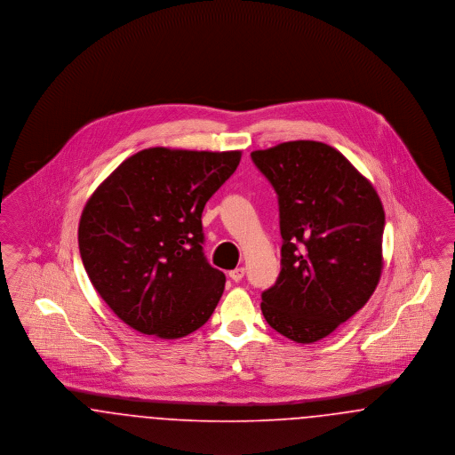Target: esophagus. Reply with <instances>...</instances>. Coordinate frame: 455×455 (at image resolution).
Instances as JSON below:
<instances>
[{"label":"esophagus","instance_id":"34e87169","mask_svg":"<svg viewBox=\"0 0 455 455\" xmlns=\"http://www.w3.org/2000/svg\"><path fill=\"white\" fill-rule=\"evenodd\" d=\"M243 275H245V269H243V267H237V269H234V271L228 273V276H230L234 282H240V280L243 278Z\"/></svg>","mask_w":455,"mask_h":455}]
</instances>
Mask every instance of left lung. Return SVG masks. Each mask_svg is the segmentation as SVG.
<instances>
[{
  "instance_id": "8db88e82",
  "label": "left lung",
  "mask_w": 455,
  "mask_h": 455,
  "mask_svg": "<svg viewBox=\"0 0 455 455\" xmlns=\"http://www.w3.org/2000/svg\"><path fill=\"white\" fill-rule=\"evenodd\" d=\"M278 195L282 271L262 291L266 323L314 343L355 315L382 273L386 215L367 179L332 147L288 141L251 153Z\"/></svg>"
}]
</instances>
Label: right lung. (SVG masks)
<instances>
[{"label": "right lung", "mask_w": 455, "mask_h": 455, "mask_svg": "<svg viewBox=\"0 0 455 455\" xmlns=\"http://www.w3.org/2000/svg\"><path fill=\"white\" fill-rule=\"evenodd\" d=\"M238 162L240 152L148 148L124 160L88 199L80 256L123 323L175 339L212 317L225 275L203 252L201 215Z\"/></svg>", "instance_id": "obj_1"}]
</instances>
